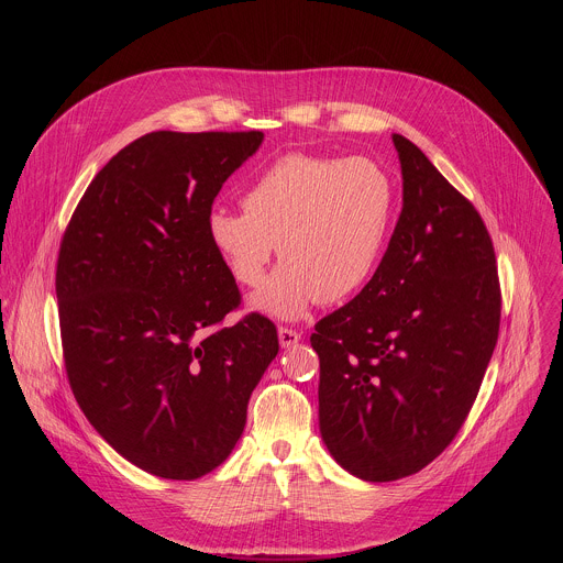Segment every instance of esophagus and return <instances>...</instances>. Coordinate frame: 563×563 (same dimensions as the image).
<instances>
[{"instance_id": "obj_1", "label": "esophagus", "mask_w": 563, "mask_h": 563, "mask_svg": "<svg viewBox=\"0 0 563 563\" xmlns=\"http://www.w3.org/2000/svg\"><path fill=\"white\" fill-rule=\"evenodd\" d=\"M300 341V332L289 328H278V343L280 347H294Z\"/></svg>"}]
</instances>
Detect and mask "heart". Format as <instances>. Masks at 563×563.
Wrapping results in <instances>:
<instances>
[{
    "label": "heart",
    "instance_id": "b5f03b06",
    "mask_svg": "<svg viewBox=\"0 0 563 563\" xmlns=\"http://www.w3.org/2000/svg\"><path fill=\"white\" fill-rule=\"evenodd\" d=\"M243 207L209 211V243L245 287L263 285L278 245L285 263L250 305L298 320L316 302H341L372 278L391 231L396 191L369 157L287 153L252 180Z\"/></svg>",
    "mask_w": 563,
    "mask_h": 563
}]
</instances>
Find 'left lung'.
Instances as JSON below:
<instances>
[{
	"instance_id": "1",
	"label": "left lung",
	"mask_w": 563,
	"mask_h": 563,
	"mask_svg": "<svg viewBox=\"0 0 563 563\" xmlns=\"http://www.w3.org/2000/svg\"><path fill=\"white\" fill-rule=\"evenodd\" d=\"M404 209L363 291L316 323L318 426L363 481L423 470L461 430L493 358L501 291L488 229L394 133Z\"/></svg>"
}]
</instances>
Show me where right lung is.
<instances>
[{"label": "right lung", "instance_id": "add662e5", "mask_svg": "<svg viewBox=\"0 0 563 563\" xmlns=\"http://www.w3.org/2000/svg\"><path fill=\"white\" fill-rule=\"evenodd\" d=\"M263 140L146 133L93 178L62 240L55 291L70 389L96 432L155 476L218 467L278 354L261 313L220 328L240 291L207 235L213 198Z\"/></svg>", "mask_w": 563, "mask_h": 563}]
</instances>
